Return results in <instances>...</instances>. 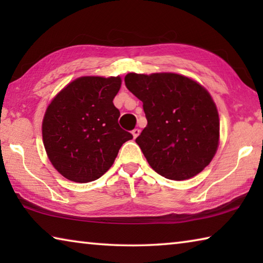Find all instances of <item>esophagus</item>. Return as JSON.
Wrapping results in <instances>:
<instances>
[{"label":"esophagus","instance_id":"34e87169","mask_svg":"<svg viewBox=\"0 0 263 263\" xmlns=\"http://www.w3.org/2000/svg\"><path fill=\"white\" fill-rule=\"evenodd\" d=\"M132 135H133V138H137L138 136L140 135V130L139 128H135V130L132 131Z\"/></svg>","mask_w":263,"mask_h":263}]
</instances>
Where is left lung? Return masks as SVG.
I'll return each mask as SVG.
<instances>
[{
  "label": "left lung",
  "instance_id": "1",
  "mask_svg": "<svg viewBox=\"0 0 263 263\" xmlns=\"http://www.w3.org/2000/svg\"><path fill=\"white\" fill-rule=\"evenodd\" d=\"M125 86L142 102L147 126L136 142L149 166L175 181L201 173L219 142V117L206 89L174 73H128Z\"/></svg>",
  "mask_w": 263,
  "mask_h": 263
}]
</instances>
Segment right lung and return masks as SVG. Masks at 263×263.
Instances as JSON below:
<instances>
[{
  "label": "right lung",
  "instance_id": "add662e5",
  "mask_svg": "<svg viewBox=\"0 0 263 263\" xmlns=\"http://www.w3.org/2000/svg\"><path fill=\"white\" fill-rule=\"evenodd\" d=\"M119 77H82L58 94L43 119L47 157L60 174L73 182L95 181L112 166L119 148L132 139L119 126L114 99Z\"/></svg>",
  "mask_w": 263,
  "mask_h": 263
}]
</instances>
